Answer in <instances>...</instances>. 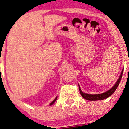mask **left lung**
<instances>
[{
    "label": "left lung",
    "instance_id": "8db88e82",
    "mask_svg": "<svg viewBox=\"0 0 129 129\" xmlns=\"http://www.w3.org/2000/svg\"><path fill=\"white\" fill-rule=\"evenodd\" d=\"M124 70V69H123ZM123 70L122 72L121 73V75H120L119 78L118 80L117 81V82L116 83V84H114V86L111 87V89H110V90H107V92H105L103 93V94H86V93L83 92L81 90L80 86H79V90H80V94L81 95L82 97L83 98H84L86 100H104V99H105L108 97L111 96L113 93L115 92V90H116V89L118 87L120 81H121V78H122V74H123Z\"/></svg>",
    "mask_w": 129,
    "mask_h": 129
}]
</instances>
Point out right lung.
Segmentation results:
<instances>
[{
  "mask_svg": "<svg viewBox=\"0 0 129 129\" xmlns=\"http://www.w3.org/2000/svg\"><path fill=\"white\" fill-rule=\"evenodd\" d=\"M57 97H56V98H55V99H54V100H53V102H51V104H50V105H53V104H54V102H56V100H57Z\"/></svg>",
  "mask_w": 129,
  "mask_h": 129,
  "instance_id": "right-lung-1",
  "label": "right lung"
}]
</instances>
